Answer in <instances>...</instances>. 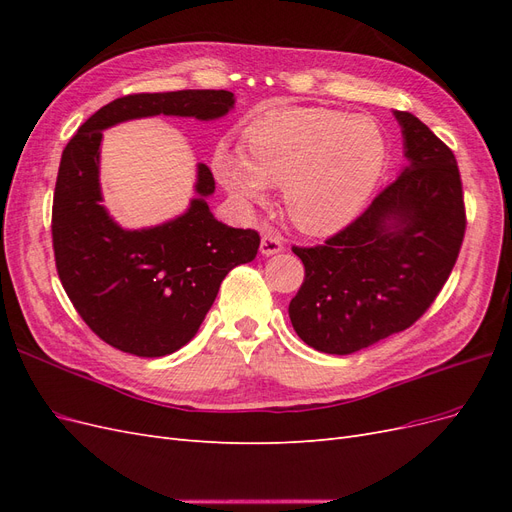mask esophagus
I'll return each instance as SVG.
<instances>
[{"label":"esophagus","mask_w":512,"mask_h":512,"mask_svg":"<svg viewBox=\"0 0 512 512\" xmlns=\"http://www.w3.org/2000/svg\"><path fill=\"white\" fill-rule=\"evenodd\" d=\"M284 250V239L280 235H275V232H265L260 239V254L262 256H273V254H280Z\"/></svg>","instance_id":"esophagus-1"}]
</instances>
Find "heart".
I'll return each mask as SVG.
<instances>
[{"instance_id":"obj_1","label":"heart","mask_w":512,"mask_h":512,"mask_svg":"<svg viewBox=\"0 0 512 512\" xmlns=\"http://www.w3.org/2000/svg\"><path fill=\"white\" fill-rule=\"evenodd\" d=\"M384 162L386 141L374 119L303 106L258 121L245 151L220 147L211 168L245 209L267 205L271 188H284L294 226L327 235L359 215Z\"/></svg>"}]
</instances>
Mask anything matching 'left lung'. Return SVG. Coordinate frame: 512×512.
Instances as JSON below:
<instances>
[{
	"instance_id": "8db88e82",
	"label": "left lung",
	"mask_w": 512,
	"mask_h": 512,
	"mask_svg": "<svg viewBox=\"0 0 512 512\" xmlns=\"http://www.w3.org/2000/svg\"><path fill=\"white\" fill-rule=\"evenodd\" d=\"M406 166L324 245L292 247L305 280L288 314L307 346L352 354L408 329L438 297L466 232L457 160L425 123L393 113Z\"/></svg>"
}]
</instances>
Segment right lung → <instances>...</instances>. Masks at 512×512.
I'll return each instance as SVG.
<instances>
[{
  "label": "right lung",
  "mask_w": 512,
  "mask_h": 512,
  "mask_svg": "<svg viewBox=\"0 0 512 512\" xmlns=\"http://www.w3.org/2000/svg\"><path fill=\"white\" fill-rule=\"evenodd\" d=\"M232 108L226 89L123 96L91 115L61 153L51 226L59 280L87 327L121 352L153 359L188 344L228 271L256 258L260 237L215 220L205 164H196V196L177 218L119 226L102 205V132L156 115L213 121Z\"/></svg>",
  "instance_id": "add662e5"
}]
</instances>
